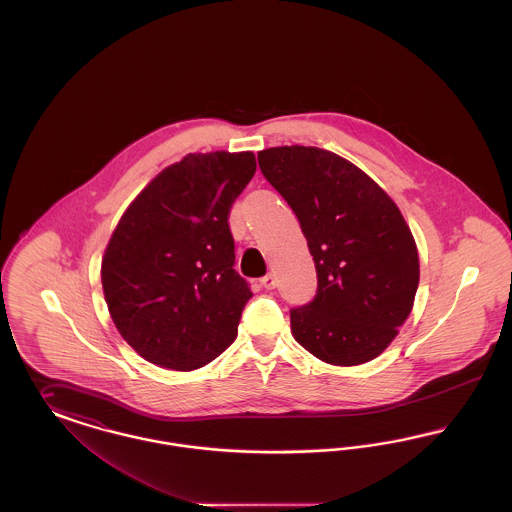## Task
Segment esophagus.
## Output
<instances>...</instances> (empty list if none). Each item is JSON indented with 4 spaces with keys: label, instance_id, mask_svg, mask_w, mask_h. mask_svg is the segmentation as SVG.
<instances>
[{
    "label": "esophagus",
    "instance_id": "1",
    "mask_svg": "<svg viewBox=\"0 0 512 512\" xmlns=\"http://www.w3.org/2000/svg\"><path fill=\"white\" fill-rule=\"evenodd\" d=\"M261 286H263L265 290H274V288H276V280H274V276H272V274L263 276V278H261Z\"/></svg>",
    "mask_w": 512,
    "mask_h": 512
}]
</instances>
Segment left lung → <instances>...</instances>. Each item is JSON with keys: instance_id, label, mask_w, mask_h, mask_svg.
<instances>
[{"instance_id": "8db88e82", "label": "left lung", "mask_w": 512, "mask_h": 512, "mask_svg": "<svg viewBox=\"0 0 512 512\" xmlns=\"http://www.w3.org/2000/svg\"><path fill=\"white\" fill-rule=\"evenodd\" d=\"M259 167L292 207L317 268L293 338L330 365L376 359L413 309L418 251L397 205L368 174L320 147L263 149Z\"/></svg>"}]
</instances>
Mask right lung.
Returning a JSON list of instances; mask_svg holds the SVG:
<instances>
[{"label": "right lung", "mask_w": 512, "mask_h": 512, "mask_svg": "<svg viewBox=\"0 0 512 512\" xmlns=\"http://www.w3.org/2000/svg\"><path fill=\"white\" fill-rule=\"evenodd\" d=\"M255 169L251 151L190 153L119 220L101 284L117 330L149 363L195 370L236 340L253 293L234 268L228 217Z\"/></svg>", "instance_id": "add662e5"}]
</instances>
